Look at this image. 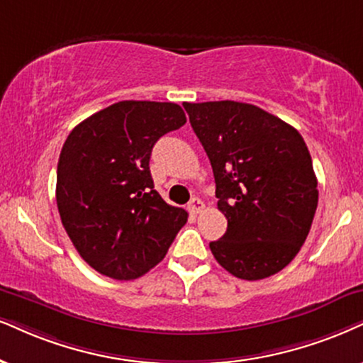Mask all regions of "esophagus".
<instances>
[{
	"label": "esophagus",
	"instance_id": "obj_1",
	"mask_svg": "<svg viewBox=\"0 0 363 363\" xmlns=\"http://www.w3.org/2000/svg\"><path fill=\"white\" fill-rule=\"evenodd\" d=\"M189 210L190 213H194V216H196V213H200L203 210V202L200 199H191L190 203H189Z\"/></svg>",
	"mask_w": 363,
	"mask_h": 363
}]
</instances>
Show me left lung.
<instances>
[{
  "label": "left lung",
  "mask_w": 363,
  "mask_h": 363,
  "mask_svg": "<svg viewBox=\"0 0 363 363\" xmlns=\"http://www.w3.org/2000/svg\"><path fill=\"white\" fill-rule=\"evenodd\" d=\"M216 178L227 232L210 242L232 276L257 281L284 269L311 229L318 190L306 143L261 107L183 102Z\"/></svg>",
  "instance_id": "8db88e82"
}]
</instances>
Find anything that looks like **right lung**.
<instances>
[{"mask_svg":"<svg viewBox=\"0 0 363 363\" xmlns=\"http://www.w3.org/2000/svg\"><path fill=\"white\" fill-rule=\"evenodd\" d=\"M173 102L121 101L77 124L57 167V207L80 257L97 272L136 279L163 261L189 213L155 190L150 158L182 128Z\"/></svg>","mask_w":363,"mask_h":363,"instance_id":"add662e5","label":"right lung"}]
</instances>
